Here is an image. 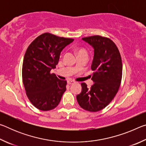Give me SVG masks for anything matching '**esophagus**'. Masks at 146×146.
<instances>
[{"label":"esophagus","instance_id":"1","mask_svg":"<svg viewBox=\"0 0 146 146\" xmlns=\"http://www.w3.org/2000/svg\"><path fill=\"white\" fill-rule=\"evenodd\" d=\"M75 81H73V80H68V84H75Z\"/></svg>","mask_w":146,"mask_h":146}]
</instances>
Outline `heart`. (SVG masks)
Masks as SVG:
<instances>
[{
  "instance_id": "obj_1",
  "label": "heart",
  "mask_w": 146,
  "mask_h": 146,
  "mask_svg": "<svg viewBox=\"0 0 146 146\" xmlns=\"http://www.w3.org/2000/svg\"><path fill=\"white\" fill-rule=\"evenodd\" d=\"M81 52H86V51L84 50V49H79L78 51V53H81Z\"/></svg>"
}]
</instances>
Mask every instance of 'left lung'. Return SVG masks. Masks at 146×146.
Returning a JSON list of instances; mask_svg holds the SVG:
<instances>
[{"mask_svg":"<svg viewBox=\"0 0 146 146\" xmlns=\"http://www.w3.org/2000/svg\"><path fill=\"white\" fill-rule=\"evenodd\" d=\"M82 39L94 49L91 64L94 84L90 88L81 84L82 91L76 95V100L84 110L97 112L107 106L118 92L122 75V59L111 39L98 35Z\"/></svg>","mask_w":146,"mask_h":146,"instance_id":"8db88e82","label":"left lung"}]
</instances>
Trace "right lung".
<instances>
[{
	"label": "right lung",
	"instance_id": "add662e5",
	"mask_svg": "<svg viewBox=\"0 0 146 146\" xmlns=\"http://www.w3.org/2000/svg\"><path fill=\"white\" fill-rule=\"evenodd\" d=\"M73 40L46 33L27 49L23 64V84L29 100L38 110L56 108L66 90V80H60L50 71L56 68L62 49Z\"/></svg>",
	"mask_w": 146,
	"mask_h": 146
}]
</instances>
